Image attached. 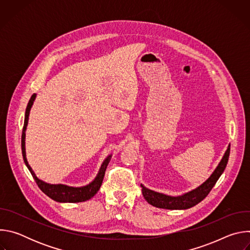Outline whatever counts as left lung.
<instances>
[{
  "label": "left lung",
  "mask_w": 250,
  "mask_h": 250,
  "mask_svg": "<svg viewBox=\"0 0 250 250\" xmlns=\"http://www.w3.org/2000/svg\"><path fill=\"white\" fill-rule=\"evenodd\" d=\"M229 152H230V146H228V149L224 157L222 158L221 162L219 163L215 171H213L212 174L209 176L208 179L206 182H204L201 186H199L195 190H192L189 193H186L182 196H178V197H171L161 193L154 192L152 190L146 188L144 185H140L142 190V195H144L145 199L148 202V204L156 208H167V209H185V208H192L196 206L198 203H200L201 201H203L210 192L212 187L215 186V184L219 180V178L221 177V175L226 169V166L228 164L229 157Z\"/></svg>",
  "instance_id": "obj_1"
}]
</instances>
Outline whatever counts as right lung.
<instances>
[{"label":"right lung","mask_w":250,"mask_h":250,"mask_svg":"<svg viewBox=\"0 0 250 250\" xmlns=\"http://www.w3.org/2000/svg\"><path fill=\"white\" fill-rule=\"evenodd\" d=\"M35 97H37V95L33 94L27 104L25 115H24L23 128H22V133H21V152H22L23 161H24L27 169L31 173L33 179L35 180V182H37L40 189L46 196H48L49 198H51L52 200H54L56 202H59V203H80V202H85V201L90 200L97 194V192L99 191V189L103 183L104 172H105L106 166H108V164L111 160L112 155H109L104 160V162L100 168V171H99L98 175L96 176L95 179L90 184L83 186V187H70V186L62 185V184H48V183H45L42 180L39 179V178L35 176L31 167L29 166V164L26 160V156H25V129L27 126L29 112H30L31 106H32L33 101L35 100Z\"/></svg>","instance_id":"obj_1"}]
</instances>
